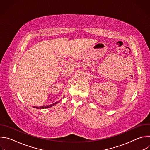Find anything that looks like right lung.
Masks as SVG:
<instances>
[{
    "instance_id": "add662e5",
    "label": "right lung",
    "mask_w": 150,
    "mask_h": 150,
    "mask_svg": "<svg viewBox=\"0 0 150 150\" xmlns=\"http://www.w3.org/2000/svg\"><path fill=\"white\" fill-rule=\"evenodd\" d=\"M58 102H56V103H54L53 104H52L50 105H45V106H40V107H33V108H37V109H46V108H50V107H52L53 105H54V104H57Z\"/></svg>"
}]
</instances>
